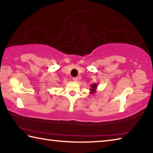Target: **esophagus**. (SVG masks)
<instances>
[{"instance_id":"34e87169","label":"esophagus","mask_w":153,"mask_h":153,"mask_svg":"<svg viewBox=\"0 0 153 153\" xmlns=\"http://www.w3.org/2000/svg\"><path fill=\"white\" fill-rule=\"evenodd\" d=\"M77 80H78V79H77V77H74L73 78V81L74 82H77Z\"/></svg>"}]
</instances>
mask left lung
Returning <instances> with one entry per match:
<instances>
[{"instance_id": "left-lung-1", "label": "left lung", "mask_w": 153, "mask_h": 153, "mask_svg": "<svg viewBox=\"0 0 153 153\" xmlns=\"http://www.w3.org/2000/svg\"><path fill=\"white\" fill-rule=\"evenodd\" d=\"M97 88H98V84L96 83H94L93 84H91L90 86V94H94L96 92L97 90Z\"/></svg>"}]
</instances>
